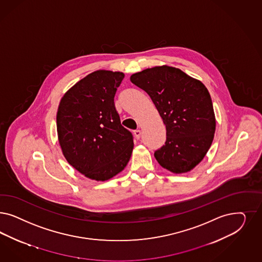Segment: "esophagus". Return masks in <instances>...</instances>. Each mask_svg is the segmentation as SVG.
Returning a JSON list of instances; mask_svg holds the SVG:
<instances>
[{"label": "esophagus", "instance_id": "esophagus-1", "mask_svg": "<svg viewBox=\"0 0 262 262\" xmlns=\"http://www.w3.org/2000/svg\"><path fill=\"white\" fill-rule=\"evenodd\" d=\"M134 135H135L136 139H140V137H141V135H142V131L140 130V129H137V130H135L134 131Z\"/></svg>", "mask_w": 262, "mask_h": 262}]
</instances>
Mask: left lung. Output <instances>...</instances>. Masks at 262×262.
I'll return each instance as SVG.
<instances>
[{
	"instance_id": "1",
	"label": "left lung",
	"mask_w": 262,
	"mask_h": 262,
	"mask_svg": "<svg viewBox=\"0 0 262 262\" xmlns=\"http://www.w3.org/2000/svg\"><path fill=\"white\" fill-rule=\"evenodd\" d=\"M130 81L150 96L166 126L167 141L154 153L161 167L176 174L194 169L209 150L216 130L206 86L169 66L146 68Z\"/></svg>"
}]
</instances>
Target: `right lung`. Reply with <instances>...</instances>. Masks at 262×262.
Segmentation results:
<instances>
[{
  "instance_id": "right-lung-1",
  "label": "right lung",
  "mask_w": 262,
  "mask_h": 262,
  "mask_svg": "<svg viewBox=\"0 0 262 262\" xmlns=\"http://www.w3.org/2000/svg\"><path fill=\"white\" fill-rule=\"evenodd\" d=\"M124 73L96 70L63 94L57 112V132L68 163L85 178L106 181L126 167L132 134L121 125L114 97Z\"/></svg>"
}]
</instances>
